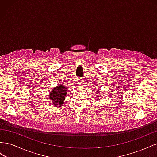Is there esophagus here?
I'll list each match as a JSON object with an SVG mask.
<instances>
[{"mask_svg": "<svg viewBox=\"0 0 157 157\" xmlns=\"http://www.w3.org/2000/svg\"><path fill=\"white\" fill-rule=\"evenodd\" d=\"M78 86H82V83L81 82V81H78Z\"/></svg>", "mask_w": 157, "mask_h": 157, "instance_id": "esophagus-1", "label": "esophagus"}]
</instances>
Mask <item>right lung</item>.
Returning <instances> with one entry per match:
<instances>
[{"label": "right lung", "mask_w": 157, "mask_h": 157, "mask_svg": "<svg viewBox=\"0 0 157 157\" xmlns=\"http://www.w3.org/2000/svg\"><path fill=\"white\" fill-rule=\"evenodd\" d=\"M66 87H64L62 85H59L57 87L54 88L50 93V99L53 101V105H61L64 104V98L66 95Z\"/></svg>", "instance_id": "right-lung-1"}]
</instances>
